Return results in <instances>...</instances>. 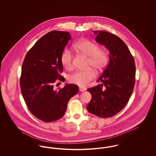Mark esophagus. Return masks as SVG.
<instances>
[{
	"instance_id": "esophagus-1",
	"label": "esophagus",
	"mask_w": 156,
	"mask_h": 156,
	"mask_svg": "<svg viewBox=\"0 0 156 156\" xmlns=\"http://www.w3.org/2000/svg\"><path fill=\"white\" fill-rule=\"evenodd\" d=\"M86 88H83V87H80V92H83L85 90H86Z\"/></svg>"
}]
</instances>
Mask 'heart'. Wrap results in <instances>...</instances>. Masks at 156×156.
Instances as JSON below:
<instances>
[{"label":"heart","instance_id":"heart-1","mask_svg":"<svg viewBox=\"0 0 156 156\" xmlns=\"http://www.w3.org/2000/svg\"><path fill=\"white\" fill-rule=\"evenodd\" d=\"M75 48L89 57L88 66H92L98 70H101L105 67L108 61V54L102 48H99L98 45L89 40H83L74 45ZM73 54L68 48L62 51L61 55V63L66 69L73 68ZM97 75L96 71L92 68L86 70L77 71L69 75L68 80L69 82L80 87H85L94 80Z\"/></svg>","mask_w":156,"mask_h":156}]
</instances>
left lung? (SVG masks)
Masks as SVG:
<instances>
[{"label":"left lung","instance_id":"8db88e82","mask_svg":"<svg viewBox=\"0 0 156 156\" xmlns=\"http://www.w3.org/2000/svg\"><path fill=\"white\" fill-rule=\"evenodd\" d=\"M95 40L108 50L109 62L97 80L96 87L87 89L92 99L87 106L89 113L110 118L121 111L132 96L135 84L134 60L126 44L116 35L94 31Z\"/></svg>","mask_w":156,"mask_h":156}]
</instances>
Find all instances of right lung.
Instances as JSON below:
<instances>
[{
    "label": "right lung",
    "instance_id": "obj_1",
    "mask_svg": "<svg viewBox=\"0 0 156 156\" xmlns=\"http://www.w3.org/2000/svg\"><path fill=\"white\" fill-rule=\"evenodd\" d=\"M71 38L67 31L48 33L32 47L23 62L20 81L23 97L30 112L44 122L63 117L69 100L79 90L74 84L54 88L57 81H65L60 75L63 71L61 55Z\"/></svg>",
    "mask_w": 156,
    "mask_h": 156
}]
</instances>
